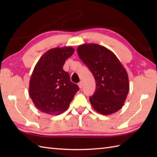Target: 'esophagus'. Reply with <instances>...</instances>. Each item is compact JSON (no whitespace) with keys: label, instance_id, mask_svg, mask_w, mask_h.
Segmentation results:
<instances>
[{"label":"esophagus","instance_id":"34e87169","mask_svg":"<svg viewBox=\"0 0 157 157\" xmlns=\"http://www.w3.org/2000/svg\"><path fill=\"white\" fill-rule=\"evenodd\" d=\"M78 86H79V88H80V89H82V87H83V84H82V82H80L79 83H78Z\"/></svg>","mask_w":157,"mask_h":157}]
</instances>
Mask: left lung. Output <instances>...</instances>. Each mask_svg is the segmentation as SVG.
I'll return each mask as SVG.
<instances>
[{"mask_svg":"<svg viewBox=\"0 0 157 157\" xmlns=\"http://www.w3.org/2000/svg\"><path fill=\"white\" fill-rule=\"evenodd\" d=\"M78 54L94 75L96 91L90 97L92 107L102 115H109L122 108L128 94V75L112 51L97 44H84Z\"/></svg>","mask_w":157,"mask_h":157,"instance_id":"8db88e82","label":"left lung"}]
</instances>
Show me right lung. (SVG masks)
<instances>
[{"instance_id":"add662e5","label":"right lung","mask_w":157,"mask_h":157,"mask_svg":"<svg viewBox=\"0 0 157 157\" xmlns=\"http://www.w3.org/2000/svg\"><path fill=\"white\" fill-rule=\"evenodd\" d=\"M71 46L50 49L36 63L31 75L29 94L39 111L57 115L69 107L79 90L63 69L65 61L74 52Z\"/></svg>"}]
</instances>
